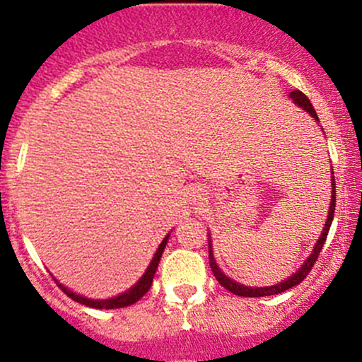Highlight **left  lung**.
<instances>
[{
    "label": "left lung",
    "instance_id": "8db88e82",
    "mask_svg": "<svg viewBox=\"0 0 362 362\" xmlns=\"http://www.w3.org/2000/svg\"><path fill=\"white\" fill-rule=\"evenodd\" d=\"M291 100L294 101L296 105H298L299 108H303L305 112H308L310 115L313 117V119L319 122V117H317L315 113V108H313V105L310 103L308 98L305 96V94L301 93V90H293V93L289 94ZM331 187H333V191H331V204H329V214H327V221L326 224H324V229L322 233H320L319 240H317L315 247H313L312 254L306 257V261L303 262L301 266H299L298 269L293 273L291 276H287L286 280H282L280 284H275V286H266V287H249V286H243V284H238L235 282V280L229 279L228 275H224V273L221 272V268L217 266V262H215V257H214V250H211V240L210 236H208V259H210V268L211 272H214L215 279L218 280V284H221L224 289H228L229 293L236 294V296H243V298H262V296H273V294H280L284 293V291L291 289V287L298 286V284H301L303 280L308 276V273L312 272L313 268V262L317 261V257H319L320 250H322L324 247V242H326L327 238V233H329V228H331V222H333V215H334V204H337V191H334V175H331Z\"/></svg>",
    "mask_w": 362,
    "mask_h": 362
}]
</instances>
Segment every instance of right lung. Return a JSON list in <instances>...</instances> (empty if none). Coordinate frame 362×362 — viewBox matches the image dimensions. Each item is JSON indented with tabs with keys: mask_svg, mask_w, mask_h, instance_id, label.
Returning <instances> with one entry per match:
<instances>
[{
	"mask_svg": "<svg viewBox=\"0 0 362 362\" xmlns=\"http://www.w3.org/2000/svg\"><path fill=\"white\" fill-rule=\"evenodd\" d=\"M168 238H170V233H168V235L164 236L163 242H160V245L158 247V250H156L154 257H152L151 264H148V268L145 269V273H144V275H141V279L138 280V282L134 284V286L131 287V289H127L126 293H122V294H119V296H113V298H108V299H90V298H86V296H80V294L73 293V291H69L68 287H64L63 284H59L56 280L57 286H59L61 289L64 291V294H68L69 298L73 299V301L80 303V305L90 306V308L112 310V308H124V306L133 305V303H136L138 299L144 298V296L148 293V289H151L152 280H154L156 269H158V266H159L160 255H163L164 247H166V243H168Z\"/></svg>",
	"mask_w": 362,
	"mask_h": 362,
	"instance_id": "obj_1",
	"label": "right lung"
}]
</instances>
